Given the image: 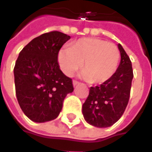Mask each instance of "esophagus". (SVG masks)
Returning <instances> with one entry per match:
<instances>
[{"label":"esophagus","instance_id":"34e87169","mask_svg":"<svg viewBox=\"0 0 152 152\" xmlns=\"http://www.w3.org/2000/svg\"><path fill=\"white\" fill-rule=\"evenodd\" d=\"M78 84H79V81H76V80H74V81H73V86H76V85H78Z\"/></svg>","mask_w":152,"mask_h":152}]
</instances>
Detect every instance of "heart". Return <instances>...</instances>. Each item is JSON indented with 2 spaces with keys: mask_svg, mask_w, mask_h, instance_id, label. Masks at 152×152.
I'll list each match as a JSON object with an SVG mask.
<instances>
[{
  "mask_svg": "<svg viewBox=\"0 0 152 152\" xmlns=\"http://www.w3.org/2000/svg\"><path fill=\"white\" fill-rule=\"evenodd\" d=\"M119 59L120 53L114 44L93 38L76 40L58 55L60 69L66 76H72L82 66L81 76L91 83H102L111 78Z\"/></svg>",
  "mask_w": 152,
  "mask_h": 152,
  "instance_id": "heart-1",
  "label": "heart"
}]
</instances>
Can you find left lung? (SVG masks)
Masks as SVG:
<instances>
[{
  "label": "left lung",
  "instance_id": "1",
  "mask_svg": "<svg viewBox=\"0 0 152 152\" xmlns=\"http://www.w3.org/2000/svg\"><path fill=\"white\" fill-rule=\"evenodd\" d=\"M118 47L121 60L117 71L102 84L91 86L82 105L85 120L98 128L109 127L116 123L123 115L129 99L134 76L132 64L120 44Z\"/></svg>",
  "mask_w": 152,
  "mask_h": 152
}]
</instances>
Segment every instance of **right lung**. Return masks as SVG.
<instances>
[{
  "label": "right lung",
  "instance_id": "right-lung-1",
  "mask_svg": "<svg viewBox=\"0 0 152 152\" xmlns=\"http://www.w3.org/2000/svg\"><path fill=\"white\" fill-rule=\"evenodd\" d=\"M71 39L52 31L42 34L24 47L14 66L16 95L25 115L44 123L58 117L66 95L73 92L72 80L60 69L58 54Z\"/></svg>",
  "mask_w": 152,
  "mask_h": 152
}]
</instances>
